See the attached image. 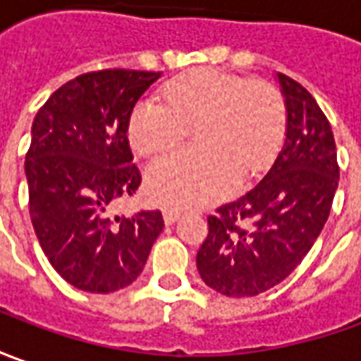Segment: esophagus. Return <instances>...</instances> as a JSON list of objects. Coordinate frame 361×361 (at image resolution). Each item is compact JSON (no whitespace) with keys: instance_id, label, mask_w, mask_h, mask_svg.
I'll return each mask as SVG.
<instances>
[{"instance_id":"obj_1","label":"esophagus","mask_w":361,"mask_h":361,"mask_svg":"<svg viewBox=\"0 0 361 361\" xmlns=\"http://www.w3.org/2000/svg\"><path fill=\"white\" fill-rule=\"evenodd\" d=\"M181 216L180 209H173V207H168V209H164V219H166V224H173V221H178Z\"/></svg>"}]
</instances>
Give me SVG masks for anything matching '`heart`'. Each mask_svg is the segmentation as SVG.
Returning a JSON list of instances; mask_svg holds the SVG:
<instances>
[{
    "label": "heart",
    "instance_id": "1",
    "mask_svg": "<svg viewBox=\"0 0 361 361\" xmlns=\"http://www.w3.org/2000/svg\"><path fill=\"white\" fill-rule=\"evenodd\" d=\"M161 97L133 107L128 121L131 145L143 156L164 154L188 135L190 126L202 143L147 168V190L161 204L197 207L218 202L240 173L254 176L280 152L286 106L269 81L193 69L169 81Z\"/></svg>",
    "mask_w": 361,
    "mask_h": 361
}]
</instances>
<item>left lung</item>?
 <instances>
[{"label":"left lung","mask_w":361,"mask_h":361,"mask_svg":"<svg viewBox=\"0 0 361 361\" xmlns=\"http://www.w3.org/2000/svg\"><path fill=\"white\" fill-rule=\"evenodd\" d=\"M288 109L286 143L266 178L207 218L197 271L230 298L257 295L283 281L328 221L340 166L329 121L302 83L278 73Z\"/></svg>","instance_id":"left-lung-1"}]
</instances>
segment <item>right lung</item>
Masks as SVG:
<instances>
[{
  "mask_svg": "<svg viewBox=\"0 0 361 361\" xmlns=\"http://www.w3.org/2000/svg\"><path fill=\"white\" fill-rule=\"evenodd\" d=\"M159 71L99 69L49 95L32 126L25 154L30 216L49 264L73 288L118 292L142 274L164 230L161 212L114 218L142 173L128 121Z\"/></svg>",
  "mask_w": 361,
  "mask_h": 361,
  "instance_id": "1",
  "label": "right lung"
}]
</instances>
